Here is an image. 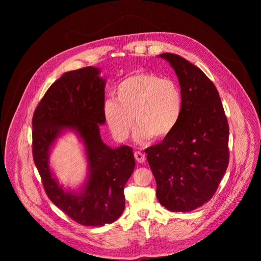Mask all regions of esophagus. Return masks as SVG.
<instances>
[{"label": "esophagus", "instance_id": "34e87169", "mask_svg": "<svg viewBox=\"0 0 261 261\" xmlns=\"http://www.w3.org/2000/svg\"><path fill=\"white\" fill-rule=\"evenodd\" d=\"M134 158H135V161L138 162V163H140V164H143L146 161V155L143 152H141V151H135Z\"/></svg>", "mask_w": 261, "mask_h": 261}]
</instances>
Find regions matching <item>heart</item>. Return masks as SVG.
I'll list each match as a JSON object with an SVG mask.
<instances>
[{"instance_id": "obj_1", "label": "heart", "mask_w": 261, "mask_h": 261, "mask_svg": "<svg viewBox=\"0 0 261 261\" xmlns=\"http://www.w3.org/2000/svg\"><path fill=\"white\" fill-rule=\"evenodd\" d=\"M115 98L103 102L102 113L115 140L128 139L135 121L134 139L145 143L153 136L163 140L173 132L183 112V95L171 79L138 73L119 82Z\"/></svg>"}]
</instances>
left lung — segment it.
<instances>
[{
	"label": "left lung",
	"mask_w": 261,
	"mask_h": 261,
	"mask_svg": "<svg viewBox=\"0 0 261 261\" xmlns=\"http://www.w3.org/2000/svg\"><path fill=\"white\" fill-rule=\"evenodd\" d=\"M179 78L183 112L176 128L145 150L156 198L170 212H191L212 199L228 165V123L220 96L199 67L161 54Z\"/></svg>",
	"instance_id": "left-lung-1"
}]
</instances>
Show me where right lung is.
Instances as JSON below:
<instances>
[{
    "label": "right lung",
    "mask_w": 261,
    "mask_h": 261,
    "mask_svg": "<svg viewBox=\"0 0 261 261\" xmlns=\"http://www.w3.org/2000/svg\"><path fill=\"white\" fill-rule=\"evenodd\" d=\"M99 68L87 66L64 73L49 87L33 116V156L49 200L74 221L87 226L114 222L125 210L123 188L135 161L132 148L107 146L99 133L106 122V79ZM72 129L84 142L87 181L79 192L64 191L48 164L51 146L63 130Z\"/></svg>",
    "instance_id": "1"
}]
</instances>
